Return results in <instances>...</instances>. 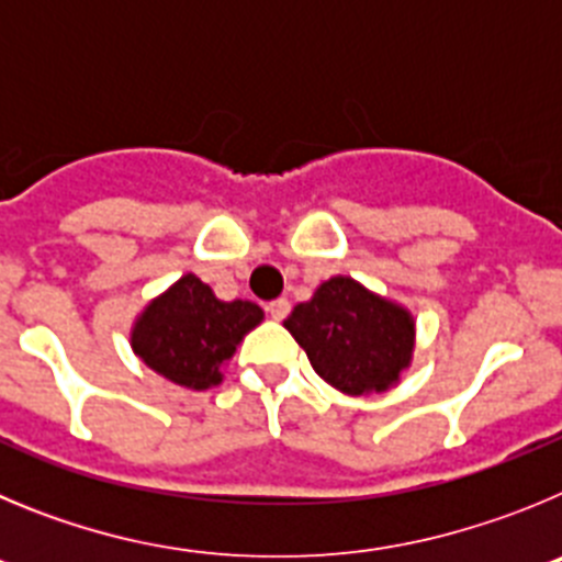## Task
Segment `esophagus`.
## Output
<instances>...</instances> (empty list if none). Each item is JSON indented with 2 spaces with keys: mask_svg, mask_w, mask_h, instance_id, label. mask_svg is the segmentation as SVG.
I'll return each mask as SVG.
<instances>
[{
  "mask_svg": "<svg viewBox=\"0 0 562 562\" xmlns=\"http://www.w3.org/2000/svg\"><path fill=\"white\" fill-rule=\"evenodd\" d=\"M267 312H270L272 321H284V317L290 315V301H286V297H276V301L267 304Z\"/></svg>",
  "mask_w": 562,
  "mask_h": 562,
  "instance_id": "esophagus-1",
  "label": "esophagus"
}]
</instances>
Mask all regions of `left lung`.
Listing matches in <instances>:
<instances>
[{"label":"left lung","mask_w":562,"mask_h":562,"mask_svg":"<svg viewBox=\"0 0 562 562\" xmlns=\"http://www.w3.org/2000/svg\"><path fill=\"white\" fill-rule=\"evenodd\" d=\"M284 326L312 369L349 396L389 391L414 357V315L349 276L324 281Z\"/></svg>","instance_id":"obj_1"}]
</instances>
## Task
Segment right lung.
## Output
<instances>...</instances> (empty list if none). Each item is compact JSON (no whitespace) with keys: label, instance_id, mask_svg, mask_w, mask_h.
<instances>
[{"label":"right lung","instance_id":"right-lung-1","mask_svg":"<svg viewBox=\"0 0 562 562\" xmlns=\"http://www.w3.org/2000/svg\"><path fill=\"white\" fill-rule=\"evenodd\" d=\"M265 321L252 301H220L188 272L157 295L132 326V349L148 369L182 389L205 391L250 329Z\"/></svg>","mask_w":562,"mask_h":562}]
</instances>
